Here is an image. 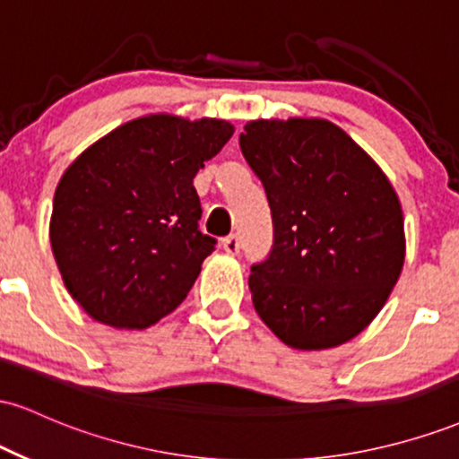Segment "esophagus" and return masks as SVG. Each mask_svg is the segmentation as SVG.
Here are the masks:
<instances>
[{"label":"esophagus","mask_w":459,"mask_h":459,"mask_svg":"<svg viewBox=\"0 0 459 459\" xmlns=\"http://www.w3.org/2000/svg\"><path fill=\"white\" fill-rule=\"evenodd\" d=\"M222 247H224V252H229V255H237V252H239V247H241L239 237H237V235L224 237V239H222Z\"/></svg>","instance_id":"obj_1"}]
</instances>
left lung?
Instances as JSON below:
<instances>
[{
    "label": "left lung",
    "mask_w": 459,
    "mask_h": 459,
    "mask_svg": "<svg viewBox=\"0 0 459 459\" xmlns=\"http://www.w3.org/2000/svg\"><path fill=\"white\" fill-rule=\"evenodd\" d=\"M246 161L272 209L273 246L252 265L255 310L293 350L343 345L376 319L405 259L397 192L324 118L250 120Z\"/></svg>",
    "instance_id": "1"
}]
</instances>
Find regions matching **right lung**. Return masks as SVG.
Returning <instances> with one entry per match:
<instances>
[{
  "instance_id": "add662e5",
  "label": "right lung",
  "mask_w": 459,
  "mask_h": 459,
  "mask_svg": "<svg viewBox=\"0 0 459 459\" xmlns=\"http://www.w3.org/2000/svg\"><path fill=\"white\" fill-rule=\"evenodd\" d=\"M226 120L149 114L88 146L56 187L49 239L68 293L112 328L142 330L172 313L215 239L194 177L230 140Z\"/></svg>"
}]
</instances>
